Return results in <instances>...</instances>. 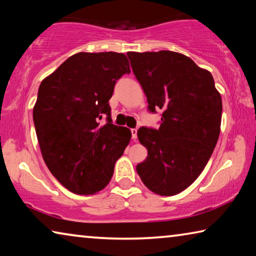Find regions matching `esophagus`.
Segmentation results:
<instances>
[{
    "mask_svg": "<svg viewBox=\"0 0 256 256\" xmlns=\"http://www.w3.org/2000/svg\"><path fill=\"white\" fill-rule=\"evenodd\" d=\"M131 134H132V138H136V136H138V130L136 128H131Z\"/></svg>",
    "mask_w": 256,
    "mask_h": 256,
    "instance_id": "34e87169",
    "label": "esophagus"
}]
</instances>
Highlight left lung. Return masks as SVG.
Returning <instances> with one entry per match:
<instances>
[{
	"instance_id": "obj_1",
	"label": "left lung",
	"mask_w": 256,
	"mask_h": 256,
	"mask_svg": "<svg viewBox=\"0 0 256 256\" xmlns=\"http://www.w3.org/2000/svg\"><path fill=\"white\" fill-rule=\"evenodd\" d=\"M128 58L148 110H162L158 130H138L148 157L136 172L156 194L175 196L198 178L214 152L222 124V96L211 73L183 54L128 52Z\"/></svg>"
}]
</instances>
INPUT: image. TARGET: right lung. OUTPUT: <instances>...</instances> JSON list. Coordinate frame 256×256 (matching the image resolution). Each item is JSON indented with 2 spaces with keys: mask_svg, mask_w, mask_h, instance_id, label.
<instances>
[{
  "mask_svg": "<svg viewBox=\"0 0 256 256\" xmlns=\"http://www.w3.org/2000/svg\"><path fill=\"white\" fill-rule=\"evenodd\" d=\"M130 72L122 53H78L42 81L32 112L40 151L52 174L73 193L105 188L128 144L131 131L112 124L108 102L116 81Z\"/></svg>",
  "mask_w": 256,
  "mask_h": 256,
  "instance_id": "add662e5",
  "label": "right lung"
}]
</instances>
